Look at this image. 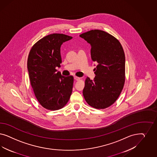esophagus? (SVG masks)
I'll return each mask as SVG.
<instances>
[{
	"label": "esophagus",
	"mask_w": 157,
	"mask_h": 157,
	"mask_svg": "<svg viewBox=\"0 0 157 157\" xmlns=\"http://www.w3.org/2000/svg\"><path fill=\"white\" fill-rule=\"evenodd\" d=\"M74 79H75V80H76V81H79V80L81 79V78L78 77V76H74Z\"/></svg>",
	"instance_id": "1"
}]
</instances>
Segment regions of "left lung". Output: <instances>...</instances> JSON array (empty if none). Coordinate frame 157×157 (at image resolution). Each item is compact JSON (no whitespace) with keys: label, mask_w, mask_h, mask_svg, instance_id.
I'll return each mask as SVG.
<instances>
[{"label":"left lung","mask_w":157,"mask_h":157,"mask_svg":"<svg viewBox=\"0 0 157 157\" xmlns=\"http://www.w3.org/2000/svg\"><path fill=\"white\" fill-rule=\"evenodd\" d=\"M91 46V57L97 64L93 80L87 77L83 94L87 103L96 109H105L118 98L125 82V58L119 41L100 30L82 34ZM95 66V65H94Z\"/></svg>","instance_id":"left-lung-1"}]
</instances>
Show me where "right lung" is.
Returning a JSON list of instances; mask_svg holds the SVG:
<instances>
[{"label": "right lung", "mask_w": 157, "mask_h": 157, "mask_svg": "<svg viewBox=\"0 0 157 157\" xmlns=\"http://www.w3.org/2000/svg\"><path fill=\"white\" fill-rule=\"evenodd\" d=\"M72 38L63 34L48 35L36 43L29 54L30 84L38 102L47 109H61L71 95L74 77L63 76L56 68L62 63L63 43Z\"/></svg>", "instance_id": "obj_1"}]
</instances>
